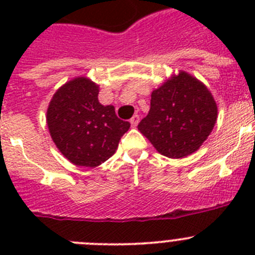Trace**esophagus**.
Masks as SVG:
<instances>
[{
	"instance_id": "1",
	"label": "esophagus",
	"mask_w": 255,
	"mask_h": 255,
	"mask_svg": "<svg viewBox=\"0 0 255 255\" xmlns=\"http://www.w3.org/2000/svg\"><path fill=\"white\" fill-rule=\"evenodd\" d=\"M139 121H140V117H139V115H134V116L130 119V123H131L132 126H136L139 124Z\"/></svg>"
}]
</instances>
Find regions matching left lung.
<instances>
[{
	"instance_id": "1",
	"label": "left lung",
	"mask_w": 255,
	"mask_h": 255,
	"mask_svg": "<svg viewBox=\"0 0 255 255\" xmlns=\"http://www.w3.org/2000/svg\"><path fill=\"white\" fill-rule=\"evenodd\" d=\"M150 97V110L138 129L153 147L170 158L199 149L217 121V105L206 85L180 71Z\"/></svg>"
}]
</instances>
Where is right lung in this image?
Listing matches in <instances>:
<instances>
[{
    "label": "right lung",
    "mask_w": 255,
    "mask_h": 255,
    "mask_svg": "<svg viewBox=\"0 0 255 255\" xmlns=\"http://www.w3.org/2000/svg\"><path fill=\"white\" fill-rule=\"evenodd\" d=\"M98 93L96 83L75 78L53 94L47 110L52 140L76 166L96 167L107 161L130 128L116 116L114 106L101 105Z\"/></svg>",
    "instance_id": "add662e5"
}]
</instances>
